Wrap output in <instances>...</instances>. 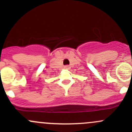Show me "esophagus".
Returning a JSON list of instances; mask_svg holds the SVG:
<instances>
[{"label": "esophagus", "mask_w": 132, "mask_h": 132, "mask_svg": "<svg viewBox=\"0 0 132 132\" xmlns=\"http://www.w3.org/2000/svg\"><path fill=\"white\" fill-rule=\"evenodd\" d=\"M65 69H66V70H68V69H70V66H65Z\"/></svg>", "instance_id": "1"}]
</instances>
